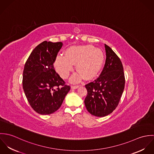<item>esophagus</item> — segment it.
<instances>
[{
  "instance_id": "esophagus-1",
  "label": "esophagus",
  "mask_w": 154,
  "mask_h": 154,
  "mask_svg": "<svg viewBox=\"0 0 154 154\" xmlns=\"http://www.w3.org/2000/svg\"><path fill=\"white\" fill-rule=\"evenodd\" d=\"M78 87H79L78 85H77V86H72L71 88L73 89H77Z\"/></svg>"
}]
</instances>
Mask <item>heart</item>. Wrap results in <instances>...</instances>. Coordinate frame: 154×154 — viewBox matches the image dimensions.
Returning <instances> with one entry per match:
<instances>
[{"mask_svg": "<svg viewBox=\"0 0 154 154\" xmlns=\"http://www.w3.org/2000/svg\"><path fill=\"white\" fill-rule=\"evenodd\" d=\"M105 56L102 50L95 48L92 45L72 46L67 48L65 56L56 57L54 66L57 72L63 79H66L73 70L78 72L70 78L72 82H76L83 78L90 80L100 72L104 62Z\"/></svg>", "mask_w": 154, "mask_h": 154, "instance_id": "b5f03b06", "label": "heart"}]
</instances>
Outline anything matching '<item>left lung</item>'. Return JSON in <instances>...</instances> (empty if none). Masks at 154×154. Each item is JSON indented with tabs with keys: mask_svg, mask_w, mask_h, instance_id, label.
<instances>
[{
	"mask_svg": "<svg viewBox=\"0 0 154 154\" xmlns=\"http://www.w3.org/2000/svg\"><path fill=\"white\" fill-rule=\"evenodd\" d=\"M106 63L100 76L85 85L87 95L84 103L88 112L104 117L117 107L125 84L122 63L109 46L105 44Z\"/></svg>",
	"mask_w": 154,
	"mask_h": 154,
	"instance_id": "8db88e82",
	"label": "left lung"
}]
</instances>
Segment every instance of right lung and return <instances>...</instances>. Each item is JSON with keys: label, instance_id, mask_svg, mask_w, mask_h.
<instances>
[{"label": "right lung", "instance_id": "1", "mask_svg": "<svg viewBox=\"0 0 154 154\" xmlns=\"http://www.w3.org/2000/svg\"><path fill=\"white\" fill-rule=\"evenodd\" d=\"M62 42L44 41L31 52L23 69L22 86L31 107L42 115L58 110L70 87L56 72L53 63Z\"/></svg>", "mask_w": 154, "mask_h": 154}]
</instances>
